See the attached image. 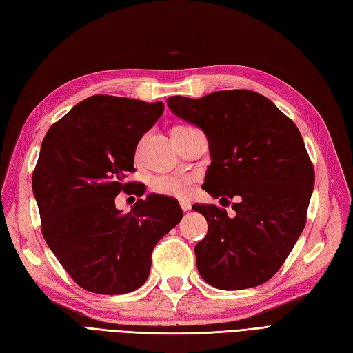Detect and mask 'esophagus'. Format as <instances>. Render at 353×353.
Returning <instances> with one entry per match:
<instances>
[{
  "label": "esophagus",
  "mask_w": 353,
  "mask_h": 353,
  "mask_svg": "<svg viewBox=\"0 0 353 353\" xmlns=\"http://www.w3.org/2000/svg\"><path fill=\"white\" fill-rule=\"evenodd\" d=\"M180 208H182V210L183 212H186V210H190L191 209V203L190 201H180Z\"/></svg>",
  "instance_id": "34e87169"
}]
</instances>
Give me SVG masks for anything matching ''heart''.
<instances>
[{"label": "heart", "mask_w": 353, "mask_h": 353, "mask_svg": "<svg viewBox=\"0 0 353 353\" xmlns=\"http://www.w3.org/2000/svg\"><path fill=\"white\" fill-rule=\"evenodd\" d=\"M194 180L195 179L191 174L158 176L152 180V190L161 195L186 199L191 194V186Z\"/></svg>", "instance_id": "heart-1"}]
</instances>
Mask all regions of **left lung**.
<instances>
[{
	"label": "left lung",
	"instance_id": "8db88e82",
	"mask_svg": "<svg viewBox=\"0 0 353 353\" xmlns=\"http://www.w3.org/2000/svg\"><path fill=\"white\" fill-rule=\"evenodd\" d=\"M168 108L208 137L212 162L203 190L234 199L230 218L215 204H194L208 221L195 245L201 278L221 290L256 288L281 268L305 227L314 186L304 139L274 102L250 90L191 99L171 96Z\"/></svg>",
	"mask_w": 353,
	"mask_h": 353
}]
</instances>
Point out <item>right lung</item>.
<instances>
[{
    "label": "right lung",
    "mask_w": 353,
    "mask_h": 353,
    "mask_svg": "<svg viewBox=\"0 0 353 353\" xmlns=\"http://www.w3.org/2000/svg\"><path fill=\"white\" fill-rule=\"evenodd\" d=\"M163 103L96 94L49 128L32 173L48 247L81 288L101 294L134 292L145 283L152 251L183 218L179 201L149 194L129 214L116 196H143L126 182L141 137L162 116Z\"/></svg>",
    "instance_id": "add662e5"
}]
</instances>
